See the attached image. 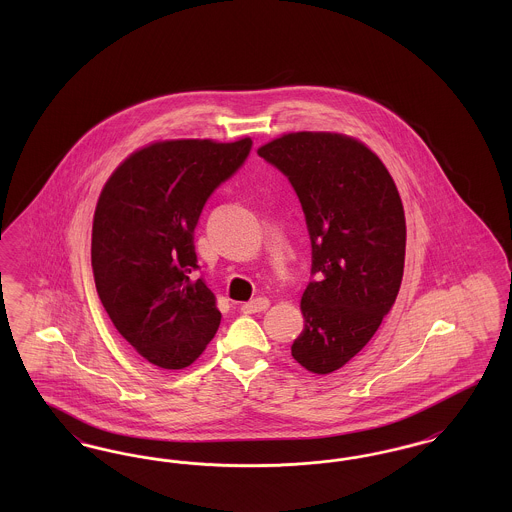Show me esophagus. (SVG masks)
<instances>
[{
    "mask_svg": "<svg viewBox=\"0 0 512 512\" xmlns=\"http://www.w3.org/2000/svg\"><path fill=\"white\" fill-rule=\"evenodd\" d=\"M268 305H270V301H268L267 297H257V299H253V301L242 305V313H245V315L263 313V311H267Z\"/></svg>",
    "mask_w": 512,
    "mask_h": 512,
    "instance_id": "34e87169",
    "label": "esophagus"
}]
</instances>
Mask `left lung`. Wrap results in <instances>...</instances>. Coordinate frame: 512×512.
I'll list each match as a JSON object with an SVG mask.
<instances>
[{
    "label": "left lung",
    "instance_id": "obj_1",
    "mask_svg": "<svg viewBox=\"0 0 512 512\" xmlns=\"http://www.w3.org/2000/svg\"><path fill=\"white\" fill-rule=\"evenodd\" d=\"M257 153L288 176L313 247L293 359L330 374L349 363L399 293L407 226L397 186L365 144L334 132L284 134Z\"/></svg>",
    "mask_w": 512,
    "mask_h": 512
}]
</instances>
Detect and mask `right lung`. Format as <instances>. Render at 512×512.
Masks as SVG:
<instances>
[{
    "instance_id": "1",
    "label": "right lung",
    "mask_w": 512,
    "mask_h": 512,
    "mask_svg": "<svg viewBox=\"0 0 512 512\" xmlns=\"http://www.w3.org/2000/svg\"><path fill=\"white\" fill-rule=\"evenodd\" d=\"M251 146V138L155 142L126 157L99 194L96 290L119 334L151 365H192L219 330L215 293L194 276V230Z\"/></svg>"
}]
</instances>
